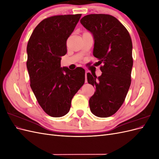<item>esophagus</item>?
<instances>
[{
    "instance_id": "obj_1",
    "label": "esophagus",
    "mask_w": 159,
    "mask_h": 159,
    "mask_svg": "<svg viewBox=\"0 0 159 159\" xmlns=\"http://www.w3.org/2000/svg\"><path fill=\"white\" fill-rule=\"evenodd\" d=\"M87 74H88V71H85V83L87 82Z\"/></svg>"
}]
</instances>
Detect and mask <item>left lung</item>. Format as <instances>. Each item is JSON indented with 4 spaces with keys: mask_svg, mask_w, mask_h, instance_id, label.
Masks as SVG:
<instances>
[{
    "mask_svg": "<svg viewBox=\"0 0 159 159\" xmlns=\"http://www.w3.org/2000/svg\"><path fill=\"white\" fill-rule=\"evenodd\" d=\"M80 22L93 34V55L98 59L102 74L98 78L87 74L88 82L95 88L89 101L91 113L107 117L123 103L131 85L133 45L127 30L109 14H91Z\"/></svg>",
    "mask_w": 159,
    "mask_h": 159,
    "instance_id": "obj_1",
    "label": "left lung"
}]
</instances>
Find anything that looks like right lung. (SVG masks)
<instances>
[{"label":"right lung","instance_id":"right-lung-1","mask_svg":"<svg viewBox=\"0 0 159 159\" xmlns=\"http://www.w3.org/2000/svg\"><path fill=\"white\" fill-rule=\"evenodd\" d=\"M81 16L47 18L34 28L27 44L26 67L30 87L38 103L51 117L69 112L71 99L85 82V70L61 67L67 53L66 42Z\"/></svg>","mask_w":159,"mask_h":159}]
</instances>
